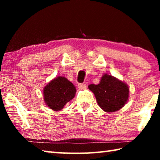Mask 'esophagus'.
I'll return each mask as SVG.
<instances>
[{"label":"esophagus","mask_w":160,"mask_h":160,"mask_svg":"<svg viewBox=\"0 0 160 160\" xmlns=\"http://www.w3.org/2000/svg\"><path fill=\"white\" fill-rule=\"evenodd\" d=\"M78 88L80 89V90H84V89L86 88L87 86H86L85 84H84V83H79V84H78Z\"/></svg>","instance_id":"1"}]
</instances>
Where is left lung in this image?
I'll return each instance as SVG.
<instances>
[{
    "mask_svg": "<svg viewBox=\"0 0 160 160\" xmlns=\"http://www.w3.org/2000/svg\"><path fill=\"white\" fill-rule=\"evenodd\" d=\"M88 88L94 93L99 106L106 112H116L128 101V85L110 75L104 74L98 85L91 84Z\"/></svg>",
    "mask_w": 160,
    "mask_h": 160,
    "instance_id": "1",
    "label": "left lung"
}]
</instances>
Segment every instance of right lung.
Returning <instances> with one entry per match:
<instances>
[{"instance_id": "1", "label": "right lung", "mask_w": 160, "mask_h": 160, "mask_svg": "<svg viewBox=\"0 0 160 160\" xmlns=\"http://www.w3.org/2000/svg\"><path fill=\"white\" fill-rule=\"evenodd\" d=\"M43 92L47 106L53 111H60L74 98L76 89L67 78L59 76L46 85Z\"/></svg>"}]
</instances>
